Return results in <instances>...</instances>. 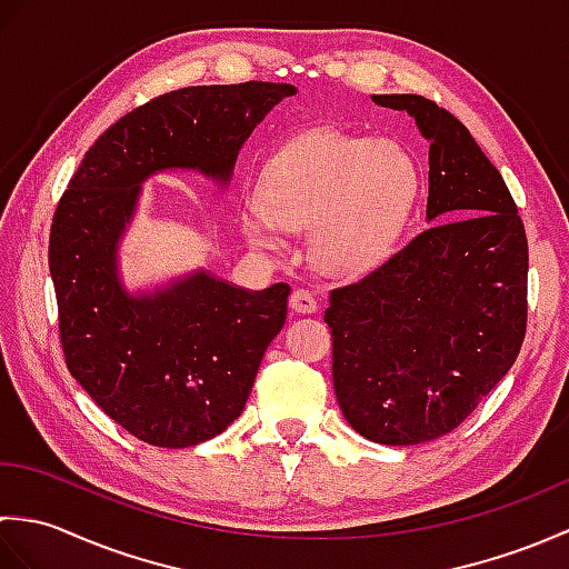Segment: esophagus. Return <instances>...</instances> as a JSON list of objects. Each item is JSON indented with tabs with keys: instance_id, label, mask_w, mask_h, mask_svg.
Listing matches in <instances>:
<instances>
[{
	"instance_id": "34e87169",
	"label": "esophagus",
	"mask_w": 569,
	"mask_h": 569,
	"mask_svg": "<svg viewBox=\"0 0 569 569\" xmlns=\"http://www.w3.org/2000/svg\"><path fill=\"white\" fill-rule=\"evenodd\" d=\"M291 308L296 312H316L318 310V298L308 288H296L291 293Z\"/></svg>"
}]
</instances>
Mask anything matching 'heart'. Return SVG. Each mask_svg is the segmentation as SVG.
Instances as JSON below:
<instances>
[{
    "instance_id": "1",
    "label": "heart",
    "mask_w": 569,
    "mask_h": 569,
    "mask_svg": "<svg viewBox=\"0 0 569 569\" xmlns=\"http://www.w3.org/2000/svg\"><path fill=\"white\" fill-rule=\"evenodd\" d=\"M418 171L393 143L322 131L266 166L263 188L244 202V227L259 244L278 229H316L322 271L355 276L377 266L403 232L418 200Z\"/></svg>"
}]
</instances>
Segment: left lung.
Here are the masks:
<instances>
[{
  "label": "left lung",
  "instance_id": "1",
  "mask_svg": "<svg viewBox=\"0 0 569 569\" xmlns=\"http://www.w3.org/2000/svg\"><path fill=\"white\" fill-rule=\"evenodd\" d=\"M430 141L426 232L335 288L332 381L371 442L420 445L462 426L521 352L528 239L516 202L459 119L422 94H373Z\"/></svg>",
  "mask_w": 569,
  "mask_h": 569
}]
</instances>
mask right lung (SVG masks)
I'll return each instance as SVG.
<instances>
[{
    "mask_svg": "<svg viewBox=\"0 0 569 569\" xmlns=\"http://www.w3.org/2000/svg\"><path fill=\"white\" fill-rule=\"evenodd\" d=\"M291 94L293 84L259 80L159 94L92 143L58 200L48 266L66 367L143 442L178 450L232 426L291 288L241 291L196 273L156 296H127L114 259L139 183L163 168L227 180L253 127Z\"/></svg>",
    "mask_w": 569,
    "mask_h": 569,
    "instance_id": "obj_1",
    "label": "right lung"
}]
</instances>
